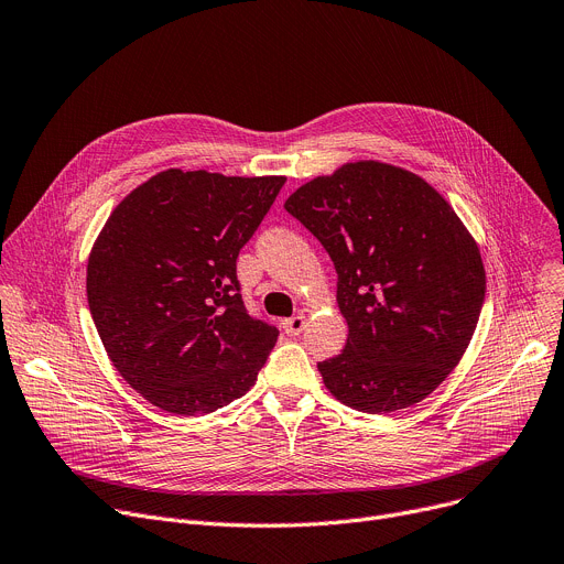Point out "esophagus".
<instances>
[{
  "mask_svg": "<svg viewBox=\"0 0 564 564\" xmlns=\"http://www.w3.org/2000/svg\"><path fill=\"white\" fill-rule=\"evenodd\" d=\"M306 327V317L304 315H294V317H288L283 319V332L288 336H300Z\"/></svg>",
  "mask_w": 564,
  "mask_h": 564,
  "instance_id": "esophagus-1",
  "label": "esophagus"
}]
</instances>
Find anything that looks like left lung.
Masks as SVG:
<instances>
[{
  "instance_id": "8db88e82",
  "label": "left lung",
  "mask_w": 564,
  "mask_h": 564,
  "mask_svg": "<svg viewBox=\"0 0 564 564\" xmlns=\"http://www.w3.org/2000/svg\"><path fill=\"white\" fill-rule=\"evenodd\" d=\"M327 249L349 336L317 370L343 404L389 413L425 400L466 351L485 302L478 245L423 177L345 164L285 200Z\"/></svg>"
}]
</instances>
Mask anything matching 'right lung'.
<instances>
[{"label": "right lung", "instance_id": "add662e5", "mask_svg": "<svg viewBox=\"0 0 564 564\" xmlns=\"http://www.w3.org/2000/svg\"><path fill=\"white\" fill-rule=\"evenodd\" d=\"M283 183L169 169L116 205L86 297L111 364L148 402L194 416L256 383L279 329L249 315L237 256Z\"/></svg>", "mask_w": 564, "mask_h": 564}]
</instances>
